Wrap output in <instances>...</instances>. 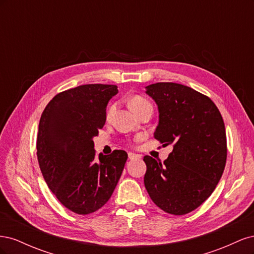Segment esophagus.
I'll return each mask as SVG.
<instances>
[{
    "label": "esophagus",
    "instance_id": "obj_1",
    "mask_svg": "<svg viewBox=\"0 0 254 254\" xmlns=\"http://www.w3.org/2000/svg\"><path fill=\"white\" fill-rule=\"evenodd\" d=\"M128 158L130 160H135V159H141V156L140 155H136V153H133V152H129L128 153Z\"/></svg>",
    "mask_w": 254,
    "mask_h": 254
}]
</instances>
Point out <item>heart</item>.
I'll return each mask as SVG.
<instances>
[{"label": "heart", "instance_id": "obj_1", "mask_svg": "<svg viewBox=\"0 0 254 254\" xmlns=\"http://www.w3.org/2000/svg\"><path fill=\"white\" fill-rule=\"evenodd\" d=\"M129 106H130V108H131V110L136 114L137 112L141 111L142 109L146 108V107H148V106H151V105L147 101V99H145V98H143L141 96H134V97H132L131 99H130ZM113 110H114V106H111L110 108H109V110H108V115H110L113 112Z\"/></svg>", "mask_w": 254, "mask_h": 254}]
</instances>
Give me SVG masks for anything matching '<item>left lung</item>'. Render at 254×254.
Wrapping results in <instances>:
<instances>
[{"label":"left lung","instance_id":"8db88e82","mask_svg":"<svg viewBox=\"0 0 254 254\" xmlns=\"http://www.w3.org/2000/svg\"><path fill=\"white\" fill-rule=\"evenodd\" d=\"M145 89L158 106L159 122L153 135L174 147L163 163L144 157L145 188L164 212L188 214L211 196L224 173V120L209 97L190 87L157 82Z\"/></svg>","mask_w":254,"mask_h":254}]
</instances>
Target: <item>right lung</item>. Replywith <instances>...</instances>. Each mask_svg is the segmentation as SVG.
<instances>
[{
    "mask_svg": "<svg viewBox=\"0 0 254 254\" xmlns=\"http://www.w3.org/2000/svg\"><path fill=\"white\" fill-rule=\"evenodd\" d=\"M118 92L113 84H83L57 94L41 115L37 137L41 173L58 200L76 214L101 209L124 170L125 150L97 156L93 142Z\"/></svg>",
    "mask_w": 254,
    "mask_h": 254,
    "instance_id": "add662e5",
    "label": "right lung"
}]
</instances>
